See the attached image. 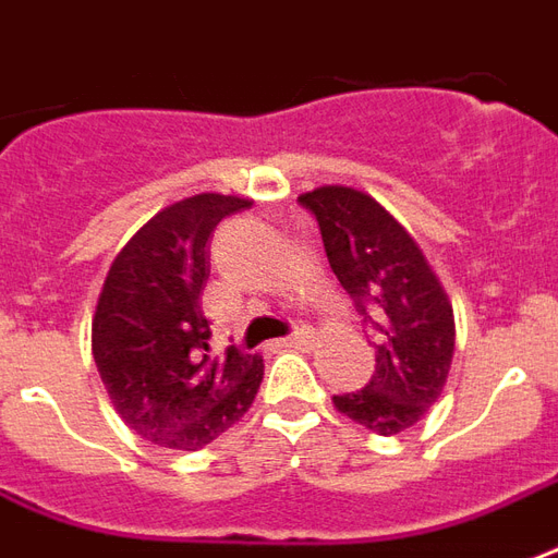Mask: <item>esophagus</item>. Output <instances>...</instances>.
<instances>
[{
	"instance_id": "1",
	"label": "esophagus",
	"mask_w": 558,
	"mask_h": 558,
	"mask_svg": "<svg viewBox=\"0 0 558 558\" xmlns=\"http://www.w3.org/2000/svg\"><path fill=\"white\" fill-rule=\"evenodd\" d=\"M315 341V336L308 332V329H296L294 336H288V339H282L284 348H306V344H312Z\"/></svg>"
}]
</instances>
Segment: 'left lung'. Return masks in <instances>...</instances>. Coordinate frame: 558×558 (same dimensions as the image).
Segmentation results:
<instances>
[{
    "instance_id": "obj_1",
    "label": "left lung",
    "mask_w": 558,
    "mask_h": 558,
    "mask_svg": "<svg viewBox=\"0 0 558 558\" xmlns=\"http://www.w3.org/2000/svg\"><path fill=\"white\" fill-rule=\"evenodd\" d=\"M318 219L329 267L374 329L365 389L332 396L339 413L374 434H401L440 398L454 356V312L418 243L384 205L353 186L300 195Z\"/></svg>"
}]
</instances>
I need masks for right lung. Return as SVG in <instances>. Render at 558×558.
<instances>
[{
	"label": "right lung",
	"instance_id": "1",
	"mask_svg": "<svg viewBox=\"0 0 558 558\" xmlns=\"http://www.w3.org/2000/svg\"><path fill=\"white\" fill-rule=\"evenodd\" d=\"M250 198L198 193L162 207L118 252L92 320V353L118 416L162 449H205L262 386L258 353L210 351L207 240Z\"/></svg>",
	"mask_w": 558,
	"mask_h": 558
}]
</instances>
